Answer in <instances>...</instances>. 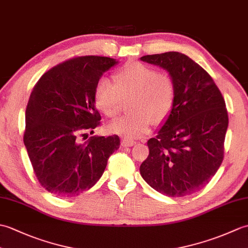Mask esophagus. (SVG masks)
Instances as JSON below:
<instances>
[{
  "label": "esophagus",
  "instance_id": "obj_1",
  "mask_svg": "<svg viewBox=\"0 0 248 248\" xmlns=\"http://www.w3.org/2000/svg\"><path fill=\"white\" fill-rule=\"evenodd\" d=\"M135 144H136V141L132 140H127V139L121 140V146L123 147H131Z\"/></svg>",
  "mask_w": 248,
  "mask_h": 248
}]
</instances>
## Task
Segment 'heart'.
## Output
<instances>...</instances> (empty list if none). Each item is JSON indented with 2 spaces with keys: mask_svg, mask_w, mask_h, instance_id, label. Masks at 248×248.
I'll return each instance as SVG.
<instances>
[{
  "mask_svg": "<svg viewBox=\"0 0 248 248\" xmlns=\"http://www.w3.org/2000/svg\"><path fill=\"white\" fill-rule=\"evenodd\" d=\"M114 83L102 78L93 88L96 108L109 118L119 113L123 99L132 98L130 115L108 124L110 132L129 139L147 133L151 124H160L170 117L177 99V84L170 75L140 62L124 65L114 73Z\"/></svg>",
  "mask_w": 248,
  "mask_h": 248,
  "instance_id": "heart-1",
  "label": "heart"
}]
</instances>
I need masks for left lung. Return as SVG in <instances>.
I'll return each mask as SVG.
<instances>
[{"label": "left lung", "instance_id": "left-lung-1", "mask_svg": "<svg viewBox=\"0 0 248 248\" xmlns=\"http://www.w3.org/2000/svg\"><path fill=\"white\" fill-rule=\"evenodd\" d=\"M140 60L164 68L177 84L175 108L147 143L149 155L140 175L166 196H187L208 184L223 162L228 128L225 100L211 76L186 54L166 52Z\"/></svg>", "mask_w": 248, "mask_h": 248}]
</instances>
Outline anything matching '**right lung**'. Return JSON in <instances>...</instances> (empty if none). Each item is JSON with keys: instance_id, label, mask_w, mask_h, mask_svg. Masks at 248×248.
I'll list each match as a JSON object with an SVG mask.
<instances>
[{"instance_id": "obj_1", "label": "right lung", "mask_w": 248, "mask_h": 248, "mask_svg": "<svg viewBox=\"0 0 248 248\" xmlns=\"http://www.w3.org/2000/svg\"><path fill=\"white\" fill-rule=\"evenodd\" d=\"M116 64L110 57H73L51 68L33 88L23 141L37 180L55 196L75 197L93 186L119 148L118 135L81 141L100 125L93 88Z\"/></svg>"}]
</instances>
